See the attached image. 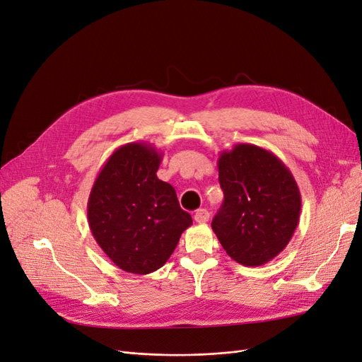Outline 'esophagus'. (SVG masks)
<instances>
[{"instance_id":"obj_1","label":"esophagus","mask_w":362,"mask_h":362,"mask_svg":"<svg viewBox=\"0 0 362 362\" xmlns=\"http://www.w3.org/2000/svg\"><path fill=\"white\" fill-rule=\"evenodd\" d=\"M208 218H210V213H208L205 208H199V210L194 213V221L198 223H205L208 222Z\"/></svg>"}]
</instances>
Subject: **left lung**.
<instances>
[{
  "label": "left lung",
  "mask_w": 362,
  "mask_h": 362,
  "mask_svg": "<svg viewBox=\"0 0 362 362\" xmlns=\"http://www.w3.org/2000/svg\"><path fill=\"white\" fill-rule=\"evenodd\" d=\"M223 204L211 228L226 254L257 267L287 247L300 216L293 173L273 152L238 144L217 160Z\"/></svg>",
  "instance_id": "left-lung-1"
}]
</instances>
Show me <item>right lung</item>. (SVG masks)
Returning a JSON list of instances; mask_svg holds the SVG:
<instances>
[{
    "label": "right lung",
    "mask_w": 362,
    "mask_h": 362,
    "mask_svg": "<svg viewBox=\"0 0 362 362\" xmlns=\"http://www.w3.org/2000/svg\"><path fill=\"white\" fill-rule=\"evenodd\" d=\"M163 152L144 141L117 148L98 173L87 202L96 243L134 275L163 267L193 222L170 184L157 178Z\"/></svg>",
    "instance_id": "right-lung-1"
}]
</instances>
